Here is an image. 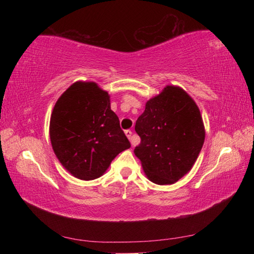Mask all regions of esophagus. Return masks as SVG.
I'll return each mask as SVG.
<instances>
[{"instance_id":"obj_1","label":"esophagus","mask_w":254,"mask_h":254,"mask_svg":"<svg viewBox=\"0 0 254 254\" xmlns=\"http://www.w3.org/2000/svg\"><path fill=\"white\" fill-rule=\"evenodd\" d=\"M126 135L127 136V139L131 141V143H132V145H133V144H134V143H133V140H132V131H131V130H127V131H126Z\"/></svg>"}]
</instances>
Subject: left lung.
<instances>
[{"instance_id": "8db88e82", "label": "left lung", "mask_w": 254, "mask_h": 254, "mask_svg": "<svg viewBox=\"0 0 254 254\" xmlns=\"http://www.w3.org/2000/svg\"><path fill=\"white\" fill-rule=\"evenodd\" d=\"M141 142L134 154L157 185H171L194 166L203 148L205 127L195 101L178 86H166L145 104L135 122Z\"/></svg>"}]
</instances>
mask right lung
<instances>
[{
  "label": "right lung",
  "instance_id": "add662e5",
  "mask_svg": "<svg viewBox=\"0 0 254 254\" xmlns=\"http://www.w3.org/2000/svg\"><path fill=\"white\" fill-rule=\"evenodd\" d=\"M49 134L64 168L81 180L101 177L112 160L131 147L111 110L109 93L94 81H76L58 98Z\"/></svg>",
  "mask_w": 254,
  "mask_h": 254
}]
</instances>
